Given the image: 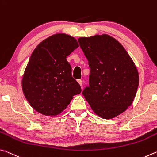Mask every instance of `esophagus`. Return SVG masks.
<instances>
[{
    "mask_svg": "<svg viewBox=\"0 0 157 157\" xmlns=\"http://www.w3.org/2000/svg\"><path fill=\"white\" fill-rule=\"evenodd\" d=\"M78 82L80 86H82V79H78Z\"/></svg>",
    "mask_w": 157,
    "mask_h": 157,
    "instance_id": "34e87169",
    "label": "esophagus"
}]
</instances>
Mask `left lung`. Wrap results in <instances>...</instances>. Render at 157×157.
<instances>
[{
    "instance_id": "obj_1",
    "label": "left lung",
    "mask_w": 157,
    "mask_h": 157,
    "mask_svg": "<svg viewBox=\"0 0 157 157\" xmlns=\"http://www.w3.org/2000/svg\"><path fill=\"white\" fill-rule=\"evenodd\" d=\"M89 61V86L82 95L102 118L119 115L132 105L139 86V73L123 46L107 34L78 39Z\"/></svg>"
}]
</instances>
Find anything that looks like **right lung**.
<instances>
[{"label":"right lung","mask_w":157,"mask_h":157,"mask_svg":"<svg viewBox=\"0 0 157 157\" xmlns=\"http://www.w3.org/2000/svg\"><path fill=\"white\" fill-rule=\"evenodd\" d=\"M79 46L76 39L57 34L45 39L32 53L22 79L26 100L39 113L55 116L82 91L66 57Z\"/></svg>","instance_id":"add662e5"}]
</instances>
